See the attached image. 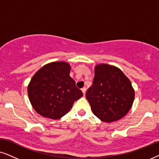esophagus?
<instances>
[{
    "label": "esophagus",
    "mask_w": 159,
    "mask_h": 159,
    "mask_svg": "<svg viewBox=\"0 0 159 159\" xmlns=\"http://www.w3.org/2000/svg\"><path fill=\"white\" fill-rule=\"evenodd\" d=\"M81 91H82V92H83V94H84V95L85 94V93H86V87H83L81 89Z\"/></svg>",
    "instance_id": "34e87169"
}]
</instances>
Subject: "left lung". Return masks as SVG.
Wrapping results in <instances>:
<instances>
[{
  "label": "left lung",
  "instance_id": "8db88e82",
  "mask_svg": "<svg viewBox=\"0 0 159 159\" xmlns=\"http://www.w3.org/2000/svg\"><path fill=\"white\" fill-rule=\"evenodd\" d=\"M86 97L97 118L105 122H113L129 111L134 91L120 69L102 64L95 67L92 85L88 89Z\"/></svg>",
  "mask_w": 159,
  "mask_h": 159
}]
</instances>
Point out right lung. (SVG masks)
Wrapping results in <instances>:
<instances>
[{
	"instance_id": "right-lung-1",
	"label": "right lung",
	"mask_w": 159,
	"mask_h": 159,
	"mask_svg": "<svg viewBox=\"0 0 159 159\" xmlns=\"http://www.w3.org/2000/svg\"><path fill=\"white\" fill-rule=\"evenodd\" d=\"M70 66L64 62L44 65L30 82L27 92L35 111L43 117L58 119L83 95L70 76Z\"/></svg>"
}]
</instances>
